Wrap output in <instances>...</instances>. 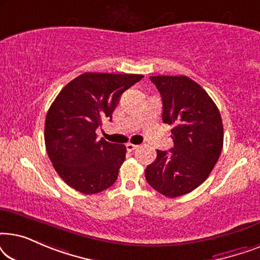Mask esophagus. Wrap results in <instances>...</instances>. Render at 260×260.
Masks as SVG:
<instances>
[{"instance_id": "obj_1", "label": "esophagus", "mask_w": 260, "mask_h": 260, "mask_svg": "<svg viewBox=\"0 0 260 260\" xmlns=\"http://www.w3.org/2000/svg\"><path fill=\"white\" fill-rule=\"evenodd\" d=\"M137 148H138L137 144H133V143H127L126 144V150L127 151H134V150H136Z\"/></svg>"}]
</instances>
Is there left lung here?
I'll return each mask as SVG.
<instances>
[{
    "label": "left lung",
    "instance_id": "obj_1",
    "mask_svg": "<svg viewBox=\"0 0 260 260\" xmlns=\"http://www.w3.org/2000/svg\"><path fill=\"white\" fill-rule=\"evenodd\" d=\"M162 97V120L173 125L174 147L157 150L145 179L158 193L177 198L204 183L218 162L223 144L219 109L207 92L184 76H152Z\"/></svg>",
    "mask_w": 260,
    "mask_h": 260
}]
</instances>
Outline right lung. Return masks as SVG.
<instances>
[{"label": "right lung", "instance_id": "right-lung-1", "mask_svg": "<svg viewBox=\"0 0 260 260\" xmlns=\"http://www.w3.org/2000/svg\"><path fill=\"white\" fill-rule=\"evenodd\" d=\"M142 74L86 72L56 95L45 122V144L59 176L70 187L90 195L116 182L125 159L124 144L97 140L98 126L112 112L124 91Z\"/></svg>", "mask_w": 260, "mask_h": 260}]
</instances>
